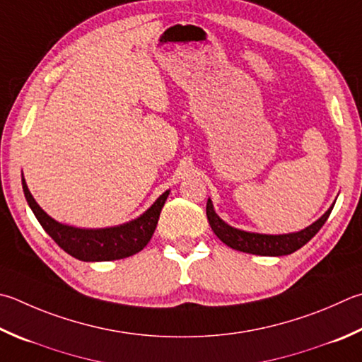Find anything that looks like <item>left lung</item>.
Wrapping results in <instances>:
<instances>
[{
  "label": "left lung",
  "instance_id": "8db88e82",
  "mask_svg": "<svg viewBox=\"0 0 362 362\" xmlns=\"http://www.w3.org/2000/svg\"><path fill=\"white\" fill-rule=\"evenodd\" d=\"M332 206L326 210V212L320 216V218L312 223L300 231L288 233V234H261V233H250L244 229H238L226 221H223L218 215H216L212 199H207L206 214L209 225L212 228L216 238H218L223 244L231 247L234 250L244 253L252 255H261V256H285L291 255L296 250L304 247L308 240H310L315 234H317L321 226L325 225L327 216L332 212Z\"/></svg>",
  "mask_w": 362,
  "mask_h": 362
}]
</instances>
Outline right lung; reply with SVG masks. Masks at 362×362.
<instances>
[{
  "label": "right lung",
  "instance_id": "obj_1",
  "mask_svg": "<svg viewBox=\"0 0 362 362\" xmlns=\"http://www.w3.org/2000/svg\"><path fill=\"white\" fill-rule=\"evenodd\" d=\"M22 187L26 202L41 223L44 231L54 239L68 255L81 261H114L128 258L146 247L158 225L161 209L169 196L166 189L146 212L137 218L110 228H76L52 218L33 198L28 185L22 177Z\"/></svg>",
  "mask_w": 362,
  "mask_h": 362
}]
</instances>
